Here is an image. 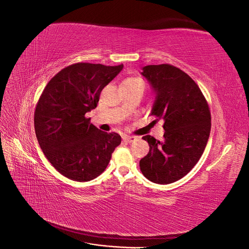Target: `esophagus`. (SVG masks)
Masks as SVG:
<instances>
[{
  "mask_svg": "<svg viewBox=\"0 0 249 249\" xmlns=\"http://www.w3.org/2000/svg\"><path fill=\"white\" fill-rule=\"evenodd\" d=\"M123 139L124 140V141H126V142H132V141H134L135 139H136V137H134V136H129V135H124V136L123 137Z\"/></svg>",
  "mask_w": 249,
  "mask_h": 249,
  "instance_id": "obj_1",
  "label": "esophagus"
}]
</instances>
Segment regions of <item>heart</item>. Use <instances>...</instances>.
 Here are the masks:
<instances>
[{"label":"heart","mask_w":249,"mask_h":249,"mask_svg":"<svg viewBox=\"0 0 249 249\" xmlns=\"http://www.w3.org/2000/svg\"><path fill=\"white\" fill-rule=\"evenodd\" d=\"M123 83H143V82L138 78H127Z\"/></svg>","instance_id":"obj_1"}]
</instances>
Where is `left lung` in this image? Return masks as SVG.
<instances>
[{"label": "left lung", "mask_w": 249, "mask_h": 249, "mask_svg": "<svg viewBox=\"0 0 249 249\" xmlns=\"http://www.w3.org/2000/svg\"><path fill=\"white\" fill-rule=\"evenodd\" d=\"M142 74L157 94L152 115L163 119L164 140L146 135L149 152L139 162L142 175L157 184L185 177L198 162L211 131V112L192 78L170 64L147 65Z\"/></svg>", "instance_id": "left-lung-1"}]
</instances>
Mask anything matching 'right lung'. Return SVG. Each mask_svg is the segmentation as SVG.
<instances>
[{"mask_svg": "<svg viewBox=\"0 0 249 249\" xmlns=\"http://www.w3.org/2000/svg\"><path fill=\"white\" fill-rule=\"evenodd\" d=\"M123 67L74 63L44 87L34 112L35 133L44 156L62 176L87 182L107 168L122 138L99 130L85 114L96 108L102 90Z\"/></svg>", "mask_w": 249, "mask_h": 249, "instance_id": "add662e5", "label": "right lung"}]
</instances>
